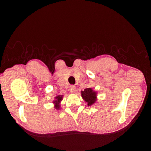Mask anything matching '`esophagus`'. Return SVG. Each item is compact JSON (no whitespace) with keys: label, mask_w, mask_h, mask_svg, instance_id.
Segmentation results:
<instances>
[{"label":"esophagus","mask_w":151,"mask_h":151,"mask_svg":"<svg viewBox=\"0 0 151 151\" xmlns=\"http://www.w3.org/2000/svg\"><path fill=\"white\" fill-rule=\"evenodd\" d=\"M76 91H77V89H76V86H73V85H72V86H71V88H70V92L71 93H76Z\"/></svg>","instance_id":"1"}]
</instances>
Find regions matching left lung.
<instances>
[{
  "label": "left lung",
  "mask_w": 151,
  "mask_h": 151,
  "mask_svg": "<svg viewBox=\"0 0 151 151\" xmlns=\"http://www.w3.org/2000/svg\"><path fill=\"white\" fill-rule=\"evenodd\" d=\"M81 95L83 100L87 102L88 106H91L94 104L97 99V93L94 91L92 88L85 89L84 91H81Z\"/></svg>",
  "instance_id": "8db88e82"
}]
</instances>
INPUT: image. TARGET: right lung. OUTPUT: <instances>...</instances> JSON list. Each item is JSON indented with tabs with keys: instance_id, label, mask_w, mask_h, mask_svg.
Listing matches in <instances>:
<instances>
[{
	"instance_id": "right-lung-1",
	"label": "right lung",
	"mask_w": 151,
	"mask_h": 151,
	"mask_svg": "<svg viewBox=\"0 0 151 151\" xmlns=\"http://www.w3.org/2000/svg\"><path fill=\"white\" fill-rule=\"evenodd\" d=\"M63 99V95H58L55 97V100H54L52 103L54 104V107L56 110L60 109V102Z\"/></svg>"
}]
</instances>
